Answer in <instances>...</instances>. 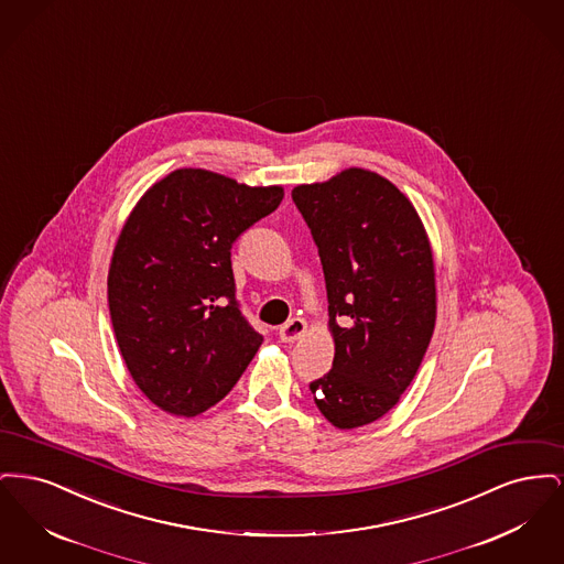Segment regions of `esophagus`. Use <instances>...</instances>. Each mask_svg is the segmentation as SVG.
I'll return each mask as SVG.
<instances>
[{"mask_svg": "<svg viewBox=\"0 0 564 564\" xmlns=\"http://www.w3.org/2000/svg\"><path fill=\"white\" fill-rule=\"evenodd\" d=\"M304 332H306V323L302 322V319H292V322L281 325L279 338L283 343H295L300 336H304Z\"/></svg>", "mask_w": 564, "mask_h": 564, "instance_id": "1", "label": "esophagus"}]
</instances>
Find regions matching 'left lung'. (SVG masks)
Here are the masks:
<instances>
[{
	"label": "left lung",
	"instance_id": "8db88e82",
	"mask_svg": "<svg viewBox=\"0 0 564 564\" xmlns=\"http://www.w3.org/2000/svg\"><path fill=\"white\" fill-rule=\"evenodd\" d=\"M292 198L319 247L334 338L332 370L311 393L334 427H364L400 402L430 347V237L402 189L368 169L300 184Z\"/></svg>",
	"mask_w": 564,
	"mask_h": 564
}]
</instances>
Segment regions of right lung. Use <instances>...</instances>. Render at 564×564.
<instances>
[{"mask_svg":"<svg viewBox=\"0 0 564 564\" xmlns=\"http://www.w3.org/2000/svg\"><path fill=\"white\" fill-rule=\"evenodd\" d=\"M283 196V186L186 166L145 189L127 217L109 264V315L134 384L164 412L209 410L260 349L235 300L230 247Z\"/></svg>","mask_w":564,"mask_h":564,"instance_id":"1","label":"right lung"}]
</instances>
